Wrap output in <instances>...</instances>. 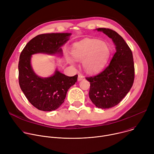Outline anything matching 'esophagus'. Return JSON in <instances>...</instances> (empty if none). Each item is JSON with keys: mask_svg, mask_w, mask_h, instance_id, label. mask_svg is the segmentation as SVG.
I'll return each instance as SVG.
<instances>
[{"mask_svg": "<svg viewBox=\"0 0 154 154\" xmlns=\"http://www.w3.org/2000/svg\"><path fill=\"white\" fill-rule=\"evenodd\" d=\"M83 79H84V77L82 75V74H79V76H78V81H80V80H82Z\"/></svg>", "mask_w": 154, "mask_h": 154, "instance_id": "34e87169", "label": "esophagus"}]
</instances>
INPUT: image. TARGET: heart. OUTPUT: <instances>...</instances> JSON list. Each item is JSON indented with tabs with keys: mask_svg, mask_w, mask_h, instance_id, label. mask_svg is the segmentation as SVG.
<instances>
[{
	"mask_svg": "<svg viewBox=\"0 0 154 154\" xmlns=\"http://www.w3.org/2000/svg\"><path fill=\"white\" fill-rule=\"evenodd\" d=\"M71 54L75 60L83 61V66L86 71L94 73L105 66L110 55V49L104 42L87 39L74 44Z\"/></svg>",
	"mask_w": 154,
	"mask_h": 154,
	"instance_id": "b5f03b06",
	"label": "heart"
}]
</instances>
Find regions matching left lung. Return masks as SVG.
Masks as SVG:
<instances>
[{"instance_id":"1","label":"left lung","mask_w":154,"mask_h":154,"mask_svg":"<svg viewBox=\"0 0 154 154\" xmlns=\"http://www.w3.org/2000/svg\"><path fill=\"white\" fill-rule=\"evenodd\" d=\"M97 30L112 39L116 51L103 71L86 77V79L90 83L89 97L92 102L100 108H110L123 99L133 85L135 78L133 54L117 32L105 28Z\"/></svg>"}]
</instances>
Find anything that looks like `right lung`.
<instances>
[{"label": "right lung", "mask_w": 154, "mask_h": 154, "mask_svg": "<svg viewBox=\"0 0 154 154\" xmlns=\"http://www.w3.org/2000/svg\"><path fill=\"white\" fill-rule=\"evenodd\" d=\"M71 35H39L32 39L20 53L18 64L19 86L29 102L39 110L51 112L57 109L63 103L69 88L77 82L78 75L69 77L56 70L51 77H39L31 66V56L37 53L61 54L60 48Z\"/></svg>", "instance_id": "add662e5"}]
</instances>
